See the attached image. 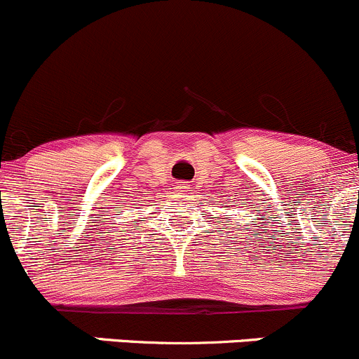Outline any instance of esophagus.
I'll return each mask as SVG.
<instances>
[{
  "instance_id": "obj_1",
  "label": "esophagus",
  "mask_w": 359,
  "mask_h": 359,
  "mask_svg": "<svg viewBox=\"0 0 359 359\" xmlns=\"http://www.w3.org/2000/svg\"><path fill=\"white\" fill-rule=\"evenodd\" d=\"M188 188H190V184H188L187 181H180V183L176 184V190L178 191H188Z\"/></svg>"
}]
</instances>
